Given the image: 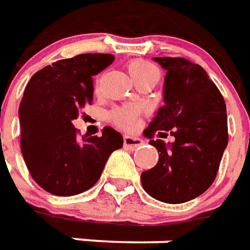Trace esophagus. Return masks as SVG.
Instances as JSON below:
<instances>
[{
	"mask_svg": "<svg viewBox=\"0 0 250 250\" xmlns=\"http://www.w3.org/2000/svg\"><path fill=\"white\" fill-rule=\"evenodd\" d=\"M123 143H125V147H127V149H137L141 145H143V141L142 139H139V138L125 135V138H123Z\"/></svg>",
	"mask_w": 250,
	"mask_h": 250,
	"instance_id": "esophagus-1",
	"label": "esophagus"
}]
</instances>
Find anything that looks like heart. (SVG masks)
Segmentation results:
<instances>
[{
  "label": "heart",
  "mask_w": 250,
  "mask_h": 250,
  "mask_svg": "<svg viewBox=\"0 0 250 250\" xmlns=\"http://www.w3.org/2000/svg\"><path fill=\"white\" fill-rule=\"evenodd\" d=\"M127 70L134 83H138L145 80H157L160 78V70L153 63L146 61L135 59L127 64ZM138 116V108L134 105H125V107L115 108L109 113V119L112 120L116 125H119L125 130H130L135 125Z\"/></svg>",
  "instance_id": "1"
}]
</instances>
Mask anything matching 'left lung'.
<instances>
[{
    "mask_svg": "<svg viewBox=\"0 0 250 250\" xmlns=\"http://www.w3.org/2000/svg\"><path fill=\"white\" fill-rule=\"evenodd\" d=\"M167 70L165 105L143 131L158 150V162L141 174L151 198L170 204L200 196L214 183L228 146L226 104L200 64L186 58H154ZM175 137L170 146L154 135Z\"/></svg>",
    "mask_w": 250,
    "mask_h": 250,
    "instance_id": "8db88e82",
    "label": "left lung"
}]
</instances>
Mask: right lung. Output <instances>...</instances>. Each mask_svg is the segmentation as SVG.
Listing matches in <instances>:
<instances>
[{
	"instance_id": "add662e5",
	"label": "right lung",
	"mask_w": 250,
	"mask_h": 250,
	"mask_svg": "<svg viewBox=\"0 0 250 250\" xmlns=\"http://www.w3.org/2000/svg\"><path fill=\"white\" fill-rule=\"evenodd\" d=\"M111 54H81L35 73L20 107L21 153L32 179L57 196L85 192L100 179L108 157L123 146L111 127L101 137L83 135L73 120L93 100V76L112 63Z\"/></svg>"
}]
</instances>
